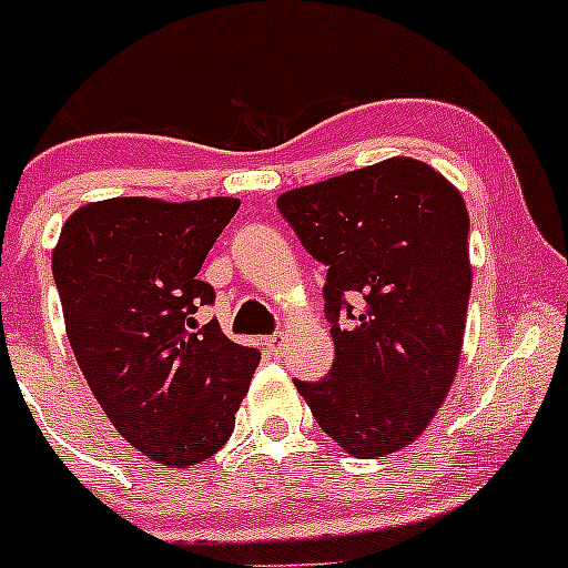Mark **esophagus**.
I'll use <instances>...</instances> for the list:
<instances>
[{
    "instance_id": "esophagus-1",
    "label": "esophagus",
    "mask_w": 568,
    "mask_h": 568,
    "mask_svg": "<svg viewBox=\"0 0 568 568\" xmlns=\"http://www.w3.org/2000/svg\"><path fill=\"white\" fill-rule=\"evenodd\" d=\"M263 343H266V348H268V352L280 354V352H283L285 346H288V337H285L283 332H274V335H268L266 341H263Z\"/></svg>"
}]
</instances>
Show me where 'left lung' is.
<instances>
[{
	"instance_id": "1",
	"label": "left lung",
	"mask_w": 568,
	"mask_h": 568,
	"mask_svg": "<svg viewBox=\"0 0 568 568\" xmlns=\"http://www.w3.org/2000/svg\"><path fill=\"white\" fill-rule=\"evenodd\" d=\"M277 209L326 266L335 341L329 374L294 379L296 390L352 456L406 448L459 365L473 285L462 194L428 164L398 156L285 192ZM348 295L364 302L354 308Z\"/></svg>"
}]
</instances>
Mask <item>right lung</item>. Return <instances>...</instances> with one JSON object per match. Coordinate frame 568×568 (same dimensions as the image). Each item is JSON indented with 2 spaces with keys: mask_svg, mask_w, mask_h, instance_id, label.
<instances>
[{
  "mask_svg": "<svg viewBox=\"0 0 568 568\" xmlns=\"http://www.w3.org/2000/svg\"><path fill=\"white\" fill-rule=\"evenodd\" d=\"M239 200L82 205L51 255L68 341L125 443L170 467L200 464L231 439L261 352L194 313L216 294L197 277Z\"/></svg>",
  "mask_w": 568,
  "mask_h": 568,
  "instance_id": "obj_1",
  "label": "right lung"
}]
</instances>
